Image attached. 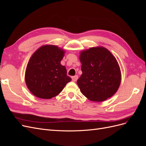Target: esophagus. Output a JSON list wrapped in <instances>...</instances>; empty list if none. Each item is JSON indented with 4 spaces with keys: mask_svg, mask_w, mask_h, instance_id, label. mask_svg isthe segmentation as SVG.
Wrapping results in <instances>:
<instances>
[{
    "mask_svg": "<svg viewBox=\"0 0 146 146\" xmlns=\"http://www.w3.org/2000/svg\"><path fill=\"white\" fill-rule=\"evenodd\" d=\"M78 79V76H72V80L73 82H76Z\"/></svg>",
    "mask_w": 146,
    "mask_h": 146,
    "instance_id": "34e87169",
    "label": "esophagus"
}]
</instances>
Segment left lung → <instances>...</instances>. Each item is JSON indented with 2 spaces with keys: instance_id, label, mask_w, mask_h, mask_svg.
I'll return each instance as SVG.
<instances>
[{
  "instance_id": "1",
  "label": "left lung",
  "mask_w": 146,
  "mask_h": 146,
  "mask_svg": "<svg viewBox=\"0 0 146 146\" xmlns=\"http://www.w3.org/2000/svg\"><path fill=\"white\" fill-rule=\"evenodd\" d=\"M82 74L77 82L82 93L91 101L102 102L117 91L121 73L117 61L103 47H92L80 53Z\"/></svg>"
}]
</instances>
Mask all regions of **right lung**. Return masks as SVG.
<instances>
[{"label": "right lung", "instance_id": "obj_1", "mask_svg": "<svg viewBox=\"0 0 146 146\" xmlns=\"http://www.w3.org/2000/svg\"><path fill=\"white\" fill-rule=\"evenodd\" d=\"M64 51L54 45L39 47L31 56L25 80L30 91L37 98L51 99L59 94L71 78L61 64Z\"/></svg>", "mask_w": 146, "mask_h": 146}]
</instances>
